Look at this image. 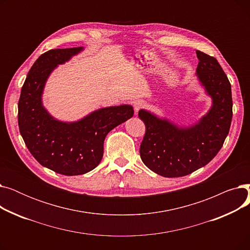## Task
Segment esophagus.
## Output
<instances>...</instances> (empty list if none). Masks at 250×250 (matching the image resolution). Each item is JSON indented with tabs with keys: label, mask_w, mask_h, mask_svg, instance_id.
Returning a JSON list of instances; mask_svg holds the SVG:
<instances>
[{
	"label": "esophagus",
	"mask_w": 250,
	"mask_h": 250,
	"mask_svg": "<svg viewBox=\"0 0 250 250\" xmlns=\"http://www.w3.org/2000/svg\"><path fill=\"white\" fill-rule=\"evenodd\" d=\"M145 102L144 101H136L135 102V104H134V109H135V111H136V113H138V111L140 110V109H142V108H144L145 107Z\"/></svg>",
	"instance_id": "1"
}]
</instances>
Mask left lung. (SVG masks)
<instances>
[{
    "mask_svg": "<svg viewBox=\"0 0 250 250\" xmlns=\"http://www.w3.org/2000/svg\"><path fill=\"white\" fill-rule=\"evenodd\" d=\"M196 76L212 107L199 123L181 127L166 118L141 109L139 117L146 125L140 147L141 159L149 169L164 177H180L207 165L222 148L232 121L231 84L218 61L196 50Z\"/></svg>",
    "mask_w": 250,
    "mask_h": 250,
    "instance_id": "obj_1",
    "label": "left lung"
}]
</instances>
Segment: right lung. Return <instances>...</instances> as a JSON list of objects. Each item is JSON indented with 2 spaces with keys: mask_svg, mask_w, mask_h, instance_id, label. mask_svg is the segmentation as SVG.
Returning <instances> with one entry per match:
<instances>
[{
  "mask_svg": "<svg viewBox=\"0 0 250 250\" xmlns=\"http://www.w3.org/2000/svg\"><path fill=\"white\" fill-rule=\"evenodd\" d=\"M83 47L50 49L28 72L18 102V125L26 147L42 166L72 176L93 170L103 156L105 137L134 115L130 105L104 107L74 123L60 122L42 105V92L50 73Z\"/></svg>",
  "mask_w": 250,
  "mask_h": 250,
  "instance_id": "right-lung-1",
  "label": "right lung"
}]
</instances>
